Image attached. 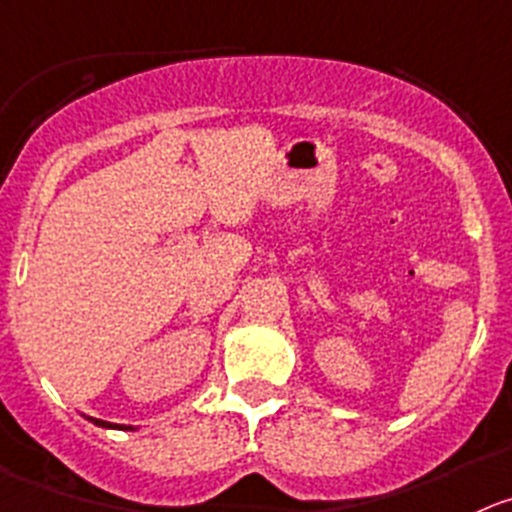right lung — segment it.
Here are the masks:
<instances>
[{"mask_svg":"<svg viewBox=\"0 0 512 512\" xmlns=\"http://www.w3.org/2000/svg\"><path fill=\"white\" fill-rule=\"evenodd\" d=\"M90 422H93V424H98V427H116V424H111V422H103V419H90ZM121 429H133V427H121Z\"/></svg>","mask_w":512,"mask_h":512,"instance_id":"1","label":"right lung"}]
</instances>
